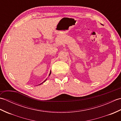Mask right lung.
Returning <instances> with one entry per match:
<instances>
[{"instance_id": "1", "label": "right lung", "mask_w": 121, "mask_h": 121, "mask_svg": "<svg viewBox=\"0 0 121 121\" xmlns=\"http://www.w3.org/2000/svg\"><path fill=\"white\" fill-rule=\"evenodd\" d=\"M50 74H51V71H50V73H49V75H50ZM46 80H47V79H45V81H43V83H41V84H39V85H41V84H43V83H44V82H45V81H46Z\"/></svg>"}]
</instances>
